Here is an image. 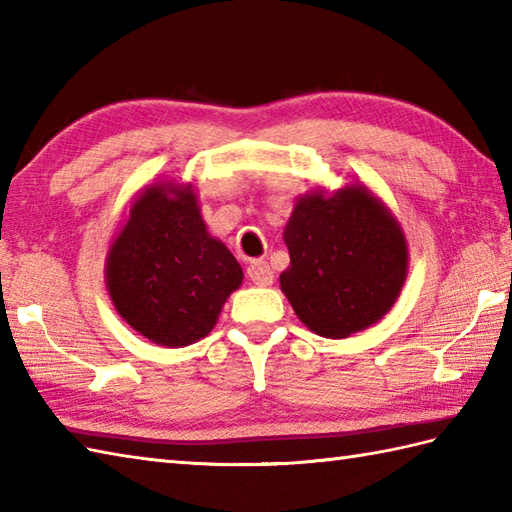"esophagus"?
<instances>
[{
	"instance_id": "1",
	"label": "esophagus",
	"mask_w": 512,
	"mask_h": 512,
	"mask_svg": "<svg viewBox=\"0 0 512 512\" xmlns=\"http://www.w3.org/2000/svg\"><path fill=\"white\" fill-rule=\"evenodd\" d=\"M248 277L250 281H253L255 286H270L273 284V270H270V266L266 262H253L248 266Z\"/></svg>"
}]
</instances>
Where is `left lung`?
Masks as SVG:
<instances>
[{"instance_id":"1","label":"left lung","mask_w":512,"mask_h":512,"mask_svg":"<svg viewBox=\"0 0 512 512\" xmlns=\"http://www.w3.org/2000/svg\"><path fill=\"white\" fill-rule=\"evenodd\" d=\"M290 266L279 275L299 321L325 339H347L394 308L409 270L396 215L365 184L310 191L284 228Z\"/></svg>"}]
</instances>
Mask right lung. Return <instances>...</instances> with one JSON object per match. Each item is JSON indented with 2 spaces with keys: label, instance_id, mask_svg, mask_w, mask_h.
I'll return each mask as SVG.
<instances>
[{
  "label": "right lung",
  "instance_id": "add662e5",
  "mask_svg": "<svg viewBox=\"0 0 512 512\" xmlns=\"http://www.w3.org/2000/svg\"><path fill=\"white\" fill-rule=\"evenodd\" d=\"M242 279L231 250L206 231L189 182L160 180L140 191L105 257L116 312L162 347L204 339Z\"/></svg>",
  "mask_w": 512,
  "mask_h": 512
}]
</instances>
